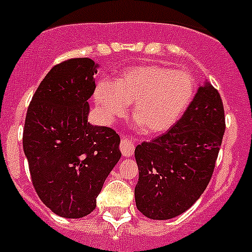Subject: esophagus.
<instances>
[{
    "mask_svg": "<svg viewBox=\"0 0 252 252\" xmlns=\"http://www.w3.org/2000/svg\"><path fill=\"white\" fill-rule=\"evenodd\" d=\"M134 143L128 138H123L121 142V152L126 158H130L134 153Z\"/></svg>",
    "mask_w": 252,
    "mask_h": 252,
    "instance_id": "obj_1",
    "label": "esophagus"
}]
</instances>
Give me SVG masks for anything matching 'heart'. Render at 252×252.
<instances>
[{"label": "heart", "instance_id": "b5f03b06", "mask_svg": "<svg viewBox=\"0 0 252 252\" xmlns=\"http://www.w3.org/2000/svg\"><path fill=\"white\" fill-rule=\"evenodd\" d=\"M195 83L184 70L161 65H138L126 69L115 84L99 81L94 99L100 118L110 124L133 103L135 124L149 135L173 128L194 97Z\"/></svg>", "mask_w": 252, "mask_h": 252}]
</instances>
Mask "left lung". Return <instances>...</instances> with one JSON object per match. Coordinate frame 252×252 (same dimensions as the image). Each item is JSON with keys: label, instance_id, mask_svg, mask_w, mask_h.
<instances>
[{"label": "left lung", "instance_id": "left-lung-1", "mask_svg": "<svg viewBox=\"0 0 252 252\" xmlns=\"http://www.w3.org/2000/svg\"><path fill=\"white\" fill-rule=\"evenodd\" d=\"M224 131L220 94L205 82L173 128L135 148L138 210L153 220H169L194 205L210 182Z\"/></svg>", "mask_w": 252, "mask_h": 252}]
</instances>
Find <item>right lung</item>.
Returning a JSON list of instances; mask_svg holds the SVG:
<instances>
[{"label": "right lung", "mask_w": 252, "mask_h": 252, "mask_svg": "<svg viewBox=\"0 0 252 252\" xmlns=\"http://www.w3.org/2000/svg\"><path fill=\"white\" fill-rule=\"evenodd\" d=\"M98 63L73 58L52 68L28 107L23 150L44 205L78 219L95 209L97 196L122 157L121 138L88 122Z\"/></svg>", "instance_id": "obj_1"}]
</instances>
